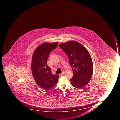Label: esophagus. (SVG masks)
I'll return each mask as SVG.
<instances>
[{
  "mask_svg": "<svg viewBox=\"0 0 120 120\" xmlns=\"http://www.w3.org/2000/svg\"><path fill=\"white\" fill-rule=\"evenodd\" d=\"M64 72H62L60 74V75L61 76H62L64 74Z\"/></svg>",
  "mask_w": 120,
  "mask_h": 120,
  "instance_id": "esophagus-1",
  "label": "esophagus"
}]
</instances>
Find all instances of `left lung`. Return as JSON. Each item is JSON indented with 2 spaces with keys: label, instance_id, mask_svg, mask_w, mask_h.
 I'll use <instances>...</instances> for the list:
<instances>
[{
  "label": "left lung",
  "instance_id": "left-lung-1",
  "mask_svg": "<svg viewBox=\"0 0 120 120\" xmlns=\"http://www.w3.org/2000/svg\"><path fill=\"white\" fill-rule=\"evenodd\" d=\"M59 46L68 56L74 72L71 84L76 88L84 87L90 81L93 71L89 52L82 45L75 41L62 43Z\"/></svg>",
  "mask_w": 120,
  "mask_h": 120
}]
</instances>
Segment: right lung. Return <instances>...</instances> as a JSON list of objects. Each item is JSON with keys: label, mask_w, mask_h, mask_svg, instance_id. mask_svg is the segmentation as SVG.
I'll list each match as a JSON object with an SVG mask.
<instances>
[{"label": "right lung", "mask_w": 120, "mask_h": 120, "mask_svg": "<svg viewBox=\"0 0 120 120\" xmlns=\"http://www.w3.org/2000/svg\"><path fill=\"white\" fill-rule=\"evenodd\" d=\"M58 42L44 43L34 51L32 57L31 71L34 80L41 88L48 90L57 84L59 77L53 75L47 65L48 56L52 51L57 47Z\"/></svg>", "instance_id": "obj_1"}]
</instances>
